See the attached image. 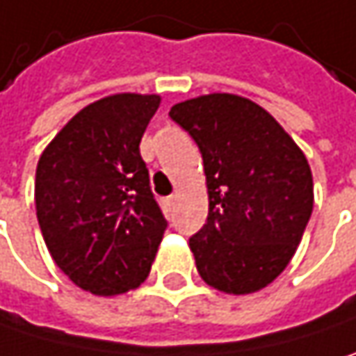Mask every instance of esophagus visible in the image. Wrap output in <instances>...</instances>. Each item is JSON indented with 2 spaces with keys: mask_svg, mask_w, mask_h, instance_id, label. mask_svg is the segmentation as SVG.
Here are the masks:
<instances>
[{
  "mask_svg": "<svg viewBox=\"0 0 356 356\" xmlns=\"http://www.w3.org/2000/svg\"><path fill=\"white\" fill-rule=\"evenodd\" d=\"M175 200H177V197H175V195H171V197H167V200H165V204H167V206H173V204H175Z\"/></svg>",
  "mask_w": 356,
  "mask_h": 356,
  "instance_id": "1",
  "label": "esophagus"
}]
</instances>
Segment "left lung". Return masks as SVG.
Here are the masks:
<instances>
[{"instance_id": "1", "label": "left lung", "mask_w": 356, "mask_h": 356, "mask_svg": "<svg viewBox=\"0 0 356 356\" xmlns=\"http://www.w3.org/2000/svg\"><path fill=\"white\" fill-rule=\"evenodd\" d=\"M200 146L210 211L189 238L197 273L218 291L246 296L289 265L314 208L306 154L259 104L210 93L171 108Z\"/></svg>"}]
</instances>
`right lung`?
<instances>
[{
  "label": "right lung",
  "mask_w": 356,
  "mask_h": 356,
  "mask_svg": "<svg viewBox=\"0 0 356 356\" xmlns=\"http://www.w3.org/2000/svg\"><path fill=\"white\" fill-rule=\"evenodd\" d=\"M159 95L115 93L75 113L36 167V218L58 269L93 296L145 281L167 220L150 191L140 140Z\"/></svg>",
  "instance_id": "obj_1"
}]
</instances>
